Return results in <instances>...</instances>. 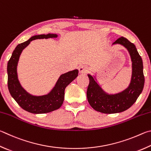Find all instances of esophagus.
Instances as JSON below:
<instances>
[{
    "label": "esophagus",
    "mask_w": 151,
    "mask_h": 151,
    "mask_svg": "<svg viewBox=\"0 0 151 151\" xmlns=\"http://www.w3.org/2000/svg\"><path fill=\"white\" fill-rule=\"evenodd\" d=\"M78 71L80 74H84L88 71V68L86 66H84V65H81L78 68Z\"/></svg>",
    "instance_id": "34e87169"
}]
</instances>
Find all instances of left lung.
I'll return each mask as SVG.
<instances>
[{"label": "left lung", "instance_id": "obj_1", "mask_svg": "<svg viewBox=\"0 0 151 151\" xmlns=\"http://www.w3.org/2000/svg\"><path fill=\"white\" fill-rule=\"evenodd\" d=\"M116 44L127 49L132 62V74L127 88L122 92L109 94L103 90L96 76L88 74L90 81L86 92L88 101L93 109L104 114H116L127 110L136 102L144 87L143 64L135 45L123 37L113 43Z\"/></svg>", "mask_w": 151, "mask_h": 151}]
</instances>
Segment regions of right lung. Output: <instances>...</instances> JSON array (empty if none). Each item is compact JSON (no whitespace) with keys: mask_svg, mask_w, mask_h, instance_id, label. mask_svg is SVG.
<instances>
[{"mask_svg":"<svg viewBox=\"0 0 151 151\" xmlns=\"http://www.w3.org/2000/svg\"><path fill=\"white\" fill-rule=\"evenodd\" d=\"M57 36V34H53L32 36L28 41L16 46L8 62V88L10 94L22 108L30 113L45 114L59 109L63 103L65 88L78 76L77 69L63 74L59 76L53 88L48 94L42 96L32 95L22 86L17 73L18 63L22 52L33 40L56 38Z\"/></svg>","mask_w":151,"mask_h":151,"instance_id":"obj_1","label":"right lung"}]
</instances>
